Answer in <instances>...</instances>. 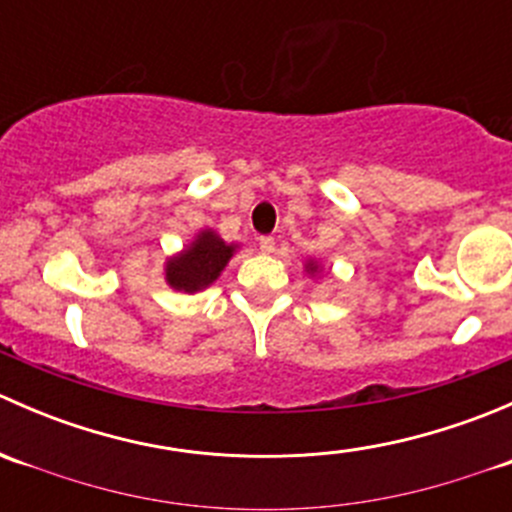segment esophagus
Here are the masks:
<instances>
[{"label": "esophagus", "instance_id": "1", "mask_svg": "<svg viewBox=\"0 0 512 512\" xmlns=\"http://www.w3.org/2000/svg\"><path fill=\"white\" fill-rule=\"evenodd\" d=\"M260 250L267 252V255L275 252V237H260Z\"/></svg>", "mask_w": 512, "mask_h": 512}]
</instances>
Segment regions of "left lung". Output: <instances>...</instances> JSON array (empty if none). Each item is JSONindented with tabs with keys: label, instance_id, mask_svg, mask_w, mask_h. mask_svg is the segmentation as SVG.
I'll return each mask as SVG.
<instances>
[{
	"label": "left lung",
	"instance_id": "left-lung-1",
	"mask_svg": "<svg viewBox=\"0 0 512 512\" xmlns=\"http://www.w3.org/2000/svg\"><path fill=\"white\" fill-rule=\"evenodd\" d=\"M317 270H319L317 262H307V272H312V275H314V272H317Z\"/></svg>",
	"mask_w": 512,
	"mask_h": 512
}]
</instances>
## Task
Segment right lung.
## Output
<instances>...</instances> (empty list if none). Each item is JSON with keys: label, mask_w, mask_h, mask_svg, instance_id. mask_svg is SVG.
<instances>
[{"label": "right lung", "mask_w": 512, "mask_h": 512, "mask_svg": "<svg viewBox=\"0 0 512 512\" xmlns=\"http://www.w3.org/2000/svg\"><path fill=\"white\" fill-rule=\"evenodd\" d=\"M235 247L220 240L213 230L198 232V237L180 255L165 262V282L178 292H200L218 280Z\"/></svg>", "instance_id": "obj_1"}]
</instances>
